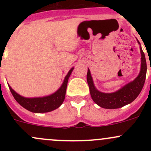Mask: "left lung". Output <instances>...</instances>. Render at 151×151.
Wrapping results in <instances>:
<instances>
[{
    "instance_id": "obj_1",
    "label": "left lung",
    "mask_w": 151,
    "mask_h": 151,
    "mask_svg": "<svg viewBox=\"0 0 151 151\" xmlns=\"http://www.w3.org/2000/svg\"><path fill=\"white\" fill-rule=\"evenodd\" d=\"M137 42L139 45H140L139 41L137 40ZM139 49L141 53V68L139 75L133 81L124 85L115 92L106 93L98 91L93 84L90 69L88 68L87 81L89 86L91 98L96 104L105 109H118L132 103L139 96L144 86L147 72L145 56L141 46L139 47Z\"/></svg>"
}]
</instances>
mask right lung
<instances>
[{
	"instance_id": "right-lung-1",
	"label": "right lung",
	"mask_w": 151,
	"mask_h": 151,
	"mask_svg": "<svg viewBox=\"0 0 151 151\" xmlns=\"http://www.w3.org/2000/svg\"><path fill=\"white\" fill-rule=\"evenodd\" d=\"M74 68H71L68 72L67 75L65 77L63 83L60 88L54 93L50 96L44 97H36V98H25L19 95L17 93L15 92L9 85V89L14 98L19 103L22 107L28 109V111L35 113H43L48 112L57 109L63 104L65 99L66 91L67 88L68 78L71 75Z\"/></svg>"
}]
</instances>
